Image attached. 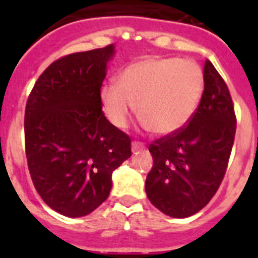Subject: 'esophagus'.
<instances>
[{
	"label": "esophagus",
	"instance_id": "esophagus-1",
	"mask_svg": "<svg viewBox=\"0 0 258 258\" xmlns=\"http://www.w3.org/2000/svg\"><path fill=\"white\" fill-rule=\"evenodd\" d=\"M145 149V145L142 142H133V153H137V151H141V150Z\"/></svg>",
	"mask_w": 258,
	"mask_h": 258
}]
</instances>
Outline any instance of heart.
I'll return each instance as SVG.
<instances>
[{
  "label": "heart",
  "mask_w": 258,
  "mask_h": 258,
  "mask_svg": "<svg viewBox=\"0 0 258 258\" xmlns=\"http://www.w3.org/2000/svg\"><path fill=\"white\" fill-rule=\"evenodd\" d=\"M204 86V72L196 61L149 57L124 68L119 82L104 83L99 97L104 115L117 128L128 124L137 108L146 128L171 135L192 117Z\"/></svg>",
  "instance_id": "heart-1"
}]
</instances>
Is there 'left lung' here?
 Wrapping results in <instances>:
<instances>
[{
  "mask_svg": "<svg viewBox=\"0 0 258 258\" xmlns=\"http://www.w3.org/2000/svg\"><path fill=\"white\" fill-rule=\"evenodd\" d=\"M204 78V93L187 124L149 146L154 165L146 192L155 208L174 218L192 216L210 202L224 179L236 135L232 96L209 60Z\"/></svg>",
  "mask_w": 258,
  "mask_h": 258,
  "instance_id": "left-lung-1",
  "label": "left lung"
}]
</instances>
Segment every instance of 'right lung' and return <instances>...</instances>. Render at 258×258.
<instances>
[{
  "label": "right lung",
  "mask_w": 258,
  "mask_h": 258,
  "mask_svg": "<svg viewBox=\"0 0 258 258\" xmlns=\"http://www.w3.org/2000/svg\"><path fill=\"white\" fill-rule=\"evenodd\" d=\"M113 45L68 54L46 68L25 108V154L42 201L62 216L99 208L112 171L131 157V139L101 109V84Z\"/></svg>",
  "instance_id": "obj_1"
}]
</instances>
